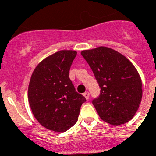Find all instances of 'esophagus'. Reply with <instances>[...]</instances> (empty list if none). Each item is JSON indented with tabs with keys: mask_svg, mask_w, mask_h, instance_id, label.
Here are the masks:
<instances>
[{
	"mask_svg": "<svg viewBox=\"0 0 156 156\" xmlns=\"http://www.w3.org/2000/svg\"><path fill=\"white\" fill-rule=\"evenodd\" d=\"M83 96H84V97H85L87 100H88L89 99V92H88V91H86V92H84V93H83Z\"/></svg>",
	"mask_w": 156,
	"mask_h": 156,
	"instance_id": "obj_1",
	"label": "esophagus"
}]
</instances>
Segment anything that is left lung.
Returning <instances> with one entry per match:
<instances>
[{
	"label": "left lung",
	"instance_id": "left-lung-1",
	"mask_svg": "<svg viewBox=\"0 0 156 156\" xmlns=\"http://www.w3.org/2000/svg\"><path fill=\"white\" fill-rule=\"evenodd\" d=\"M101 87V95L92 101L100 118L111 125L131 120L142 97V83L130 60L115 50L99 46L82 51Z\"/></svg>",
	"mask_w": 156,
	"mask_h": 156
}]
</instances>
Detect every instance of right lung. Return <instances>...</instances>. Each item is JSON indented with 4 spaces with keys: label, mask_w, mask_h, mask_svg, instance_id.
<instances>
[{
    "label": "right lung",
    "mask_w": 156,
    "mask_h": 156,
    "mask_svg": "<svg viewBox=\"0 0 156 156\" xmlns=\"http://www.w3.org/2000/svg\"><path fill=\"white\" fill-rule=\"evenodd\" d=\"M76 55L69 50L55 52L42 59L31 76L28 90L31 110L38 123L51 131L64 133L74 125L86 101L69 77Z\"/></svg>",
    "instance_id": "obj_1"
}]
</instances>
